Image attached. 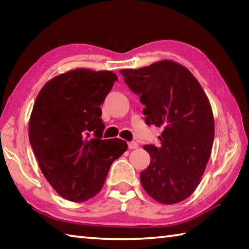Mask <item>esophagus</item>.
<instances>
[{"instance_id": "34e87169", "label": "esophagus", "mask_w": 249, "mask_h": 249, "mask_svg": "<svg viewBox=\"0 0 249 249\" xmlns=\"http://www.w3.org/2000/svg\"><path fill=\"white\" fill-rule=\"evenodd\" d=\"M128 148L129 149H136V148H138V144L136 142H128Z\"/></svg>"}]
</instances>
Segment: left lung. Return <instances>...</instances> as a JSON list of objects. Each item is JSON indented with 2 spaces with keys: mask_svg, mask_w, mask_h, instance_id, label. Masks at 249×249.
Masks as SVG:
<instances>
[{
  "mask_svg": "<svg viewBox=\"0 0 249 249\" xmlns=\"http://www.w3.org/2000/svg\"><path fill=\"white\" fill-rule=\"evenodd\" d=\"M120 72L140 95L146 124L163 129L159 147L144 146L150 163L141 172L142 188L159 203L183 201L199 185L212 151L214 119L208 96L190 71L171 60Z\"/></svg>",
  "mask_w": 249,
  "mask_h": 249,
  "instance_id": "8db88e82",
  "label": "left lung"
}]
</instances>
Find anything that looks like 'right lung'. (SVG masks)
<instances>
[{"label": "right lung", "mask_w": 249, "mask_h": 249, "mask_svg": "<svg viewBox=\"0 0 249 249\" xmlns=\"http://www.w3.org/2000/svg\"><path fill=\"white\" fill-rule=\"evenodd\" d=\"M117 80L112 71L74 69L45 84L29 119V142L59 196L84 202L100 192L125 141L102 140L100 105Z\"/></svg>", "instance_id": "obj_1"}]
</instances>
